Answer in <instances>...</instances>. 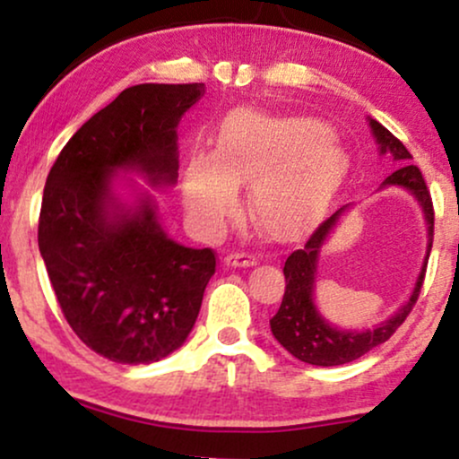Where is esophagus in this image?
<instances>
[{"mask_svg": "<svg viewBox=\"0 0 459 459\" xmlns=\"http://www.w3.org/2000/svg\"><path fill=\"white\" fill-rule=\"evenodd\" d=\"M224 263L230 267H250L256 265V256L246 250H233L224 256Z\"/></svg>", "mask_w": 459, "mask_h": 459, "instance_id": "esophagus-1", "label": "esophagus"}]
</instances>
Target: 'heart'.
Segmentation results:
<instances>
[{"label":"heart","instance_id":"1","mask_svg":"<svg viewBox=\"0 0 459 459\" xmlns=\"http://www.w3.org/2000/svg\"><path fill=\"white\" fill-rule=\"evenodd\" d=\"M321 120L235 109L215 152L194 151L183 175L189 215L215 230L235 212L239 183L252 181L250 209L267 233L293 237L324 212L343 181L347 160Z\"/></svg>","mask_w":459,"mask_h":459}]
</instances>
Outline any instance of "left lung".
Wrapping results in <instances>:
<instances>
[{
  "instance_id": "8db88e82",
  "label": "left lung",
  "mask_w": 459,
  "mask_h": 459,
  "mask_svg": "<svg viewBox=\"0 0 459 459\" xmlns=\"http://www.w3.org/2000/svg\"><path fill=\"white\" fill-rule=\"evenodd\" d=\"M371 125L373 135H376L377 144H380L382 152H391L393 160L402 161L403 166H399L391 177L384 178L382 187L386 186H399L410 189L414 194V198L419 200V204L423 207L425 220H428V256H425L423 270L419 273V281L414 284V291L410 296L408 302L394 313L384 324L376 325L373 330H362V332H350V330H339L334 325H330L328 321L319 315L317 307L313 302V287H315V272H317V259H319V247L324 246V241L328 239V235L334 230L336 222L341 220L350 204L341 207L339 212L332 213L325 222H321L315 233L308 237V241L304 244L302 250L291 252L284 261V296L281 302L278 313L270 319L272 334L276 336L278 343H281L289 354H293L298 360L308 362V365L317 367H336L345 365V362L358 360L360 356H365L367 351H371L373 347L386 343L388 339L394 334V330L403 324L405 317L410 315V310L414 308L416 299H419L420 287L425 281V270H428V259L431 252V241H434V204H431V194L428 186H425V178L420 175V170L416 166L405 163L410 160V152L405 146L399 142L394 135L388 131L384 125L377 120H368Z\"/></svg>"
}]
</instances>
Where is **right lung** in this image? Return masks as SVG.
Masks as SVG:
<instances>
[{
    "label": "right lung",
    "instance_id": "obj_1",
    "mask_svg": "<svg viewBox=\"0 0 459 459\" xmlns=\"http://www.w3.org/2000/svg\"><path fill=\"white\" fill-rule=\"evenodd\" d=\"M203 94L204 83L127 88L77 129L47 177L40 256L68 325L108 360L149 365L178 350L215 273L212 247L172 241L149 196L125 209L109 187L118 168L175 183L177 125Z\"/></svg>",
    "mask_w": 459,
    "mask_h": 459
}]
</instances>
